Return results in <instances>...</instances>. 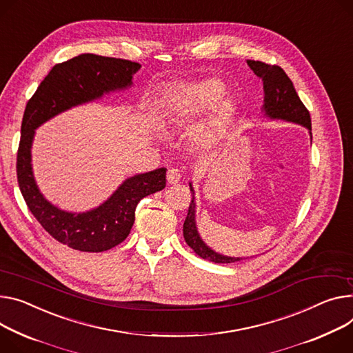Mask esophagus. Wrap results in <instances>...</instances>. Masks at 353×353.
Returning a JSON list of instances; mask_svg holds the SVG:
<instances>
[{
    "label": "esophagus",
    "mask_w": 353,
    "mask_h": 353,
    "mask_svg": "<svg viewBox=\"0 0 353 353\" xmlns=\"http://www.w3.org/2000/svg\"><path fill=\"white\" fill-rule=\"evenodd\" d=\"M179 179H181V174H179V171H178L176 168H171V170H168V172H167V181H168V183H170V185L178 183V182H179Z\"/></svg>",
    "instance_id": "34e87169"
}]
</instances>
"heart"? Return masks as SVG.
I'll return each mask as SVG.
<instances>
[{"label": "heart", "instance_id": "obj_1", "mask_svg": "<svg viewBox=\"0 0 353 353\" xmlns=\"http://www.w3.org/2000/svg\"><path fill=\"white\" fill-rule=\"evenodd\" d=\"M225 93L226 88L221 80L205 79L175 92L171 99V105L178 117L194 120L210 112L219 102L220 105L216 108L210 121L201 130L199 134L202 141L210 143L226 128L236 112V105L230 99L220 101Z\"/></svg>", "mask_w": 353, "mask_h": 353}]
</instances>
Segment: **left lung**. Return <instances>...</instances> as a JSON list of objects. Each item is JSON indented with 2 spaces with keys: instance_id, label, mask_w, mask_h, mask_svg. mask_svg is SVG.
<instances>
[{
  "instance_id": "1",
  "label": "left lung",
  "mask_w": 353,
  "mask_h": 353,
  "mask_svg": "<svg viewBox=\"0 0 353 353\" xmlns=\"http://www.w3.org/2000/svg\"><path fill=\"white\" fill-rule=\"evenodd\" d=\"M248 65L254 72V74L263 80L264 103L261 107V113L270 120H283L305 127L310 132V139L312 143L310 112L300 97H298L294 85L285 72L280 66L267 65L259 61H248ZM189 189L192 192V201L191 205H189L186 219L183 222V237L188 246L194 249V252L202 259L213 263H236L243 260V257H230L216 253L202 240L196 226V202L192 182H189Z\"/></svg>"
}]
</instances>
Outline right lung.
I'll list each match as a JSON object with an SVG mask.
<instances>
[{"label": "right lung", "instance_id": "add662e5", "mask_svg": "<svg viewBox=\"0 0 353 353\" xmlns=\"http://www.w3.org/2000/svg\"><path fill=\"white\" fill-rule=\"evenodd\" d=\"M140 68V63L131 61L82 53L53 66L26 103L17 157L21 194L42 228L74 250L99 253L120 245L132 228L139 202L165 188L167 168L127 178L97 208L86 212L63 210L50 203L37 185L31 154L35 130L72 107L130 89L132 76Z\"/></svg>", "mask_w": 353, "mask_h": 353}]
</instances>
